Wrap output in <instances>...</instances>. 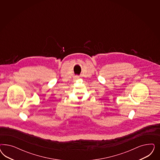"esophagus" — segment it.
I'll return each mask as SVG.
<instances>
[{
  "mask_svg": "<svg viewBox=\"0 0 160 160\" xmlns=\"http://www.w3.org/2000/svg\"><path fill=\"white\" fill-rule=\"evenodd\" d=\"M78 77H76V78H75V79H78Z\"/></svg>",
  "mask_w": 160,
  "mask_h": 160,
  "instance_id": "esophagus-1",
  "label": "esophagus"
}]
</instances>
